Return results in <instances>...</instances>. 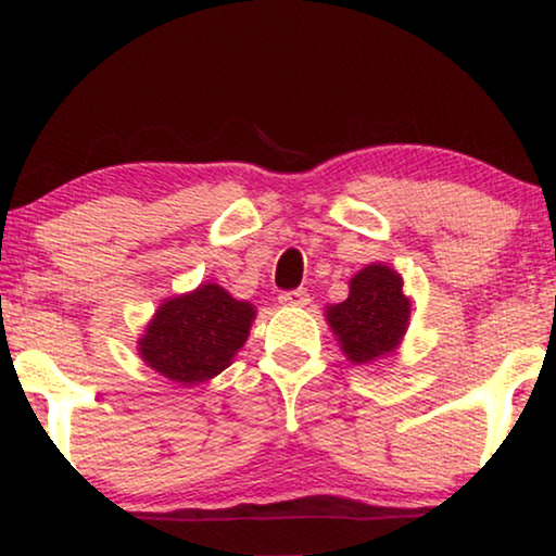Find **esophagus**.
<instances>
[{
    "label": "esophagus",
    "mask_w": 556,
    "mask_h": 556,
    "mask_svg": "<svg viewBox=\"0 0 556 556\" xmlns=\"http://www.w3.org/2000/svg\"><path fill=\"white\" fill-rule=\"evenodd\" d=\"M278 301L283 303V306H306V303H308L311 299H308L306 288H293V291H283V293H280Z\"/></svg>",
    "instance_id": "1"
}]
</instances>
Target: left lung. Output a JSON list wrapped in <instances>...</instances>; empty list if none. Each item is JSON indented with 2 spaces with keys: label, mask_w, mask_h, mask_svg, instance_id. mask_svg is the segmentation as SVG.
Returning a JSON list of instances; mask_svg holds the SVG:
<instances>
[{
  "label": "left lung",
  "mask_w": 556,
  "mask_h": 556,
  "mask_svg": "<svg viewBox=\"0 0 556 556\" xmlns=\"http://www.w3.org/2000/svg\"><path fill=\"white\" fill-rule=\"evenodd\" d=\"M326 316L349 359L375 362L405 337L409 303L402 293V278L387 265H367L352 278L349 299L331 306Z\"/></svg>",
  "instance_id": "left-lung-1"
}]
</instances>
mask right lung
Segmentation results:
<instances>
[{
    "label": "right lung",
    "instance_id": "1",
    "mask_svg": "<svg viewBox=\"0 0 556 556\" xmlns=\"http://www.w3.org/2000/svg\"><path fill=\"white\" fill-rule=\"evenodd\" d=\"M255 308L235 301L215 283L166 301L139 341V352L151 369L179 384H200L230 367L245 344Z\"/></svg>",
    "mask_w": 556,
    "mask_h": 556
}]
</instances>
